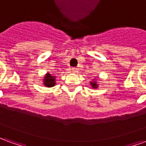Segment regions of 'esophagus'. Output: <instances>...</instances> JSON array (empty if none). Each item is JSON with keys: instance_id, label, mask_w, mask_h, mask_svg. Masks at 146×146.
<instances>
[{"instance_id": "1", "label": "esophagus", "mask_w": 146, "mask_h": 146, "mask_svg": "<svg viewBox=\"0 0 146 146\" xmlns=\"http://www.w3.org/2000/svg\"><path fill=\"white\" fill-rule=\"evenodd\" d=\"M72 72H73V73H77V72H78L77 68H72Z\"/></svg>"}]
</instances>
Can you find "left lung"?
Returning <instances> with one entry per match:
<instances>
[{"instance_id":"1","label":"left lung","mask_w":146,"mask_h":146,"mask_svg":"<svg viewBox=\"0 0 146 146\" xmlns=\"http://www.w3.org/2000/svg\"><path fill=\"white\" fill-rule=\"evenodd\" d=\"M91 85L93 88H98V84H97V83L95 82V81H93V82H91Z\"/></svg>"}]
</instances>
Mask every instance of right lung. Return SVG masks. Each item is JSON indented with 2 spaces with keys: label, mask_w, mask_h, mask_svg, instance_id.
I'll list each match as a JSON object with an SVG mask.
<instances>
[{
  "label": "right lung",
  "mask_w": 146,
  "mask_h": 146,
  "mask_svg": "<svg viewBox=\"0 0 146 146\" xmlns=\"http://www.w3.org/2000/svg\"><path fill=\"white\" fill-rule=\"evenodd\" d=\"M44 84L48 88L55 85V76H51L50 73H47L44 78Z\"/></svg>",
  "instance_id": "right-lung-1"
}]
</instances>
